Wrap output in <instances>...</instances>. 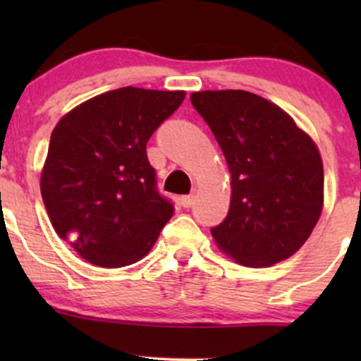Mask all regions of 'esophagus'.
Wrapping results in <instances>:
<instances>
[{
	"instance_id": "obj_1",
	"label": "esophagus",
	"mask_w": 361,
	"mask_h": 361,
	"mask_svg": "<svg viewBox=\"0 0 361 361\" xmlns=\"http://www.w3.org/2000/svg\"><path fill=\"white\" fill-rule=\"evenodd\" d=\"M194 195H183V197L180 199V204L183 207H192V204H194Z\"/></svg>"
}]
</instances>
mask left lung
Segmentation results:
<instances>
[{
	"instance_id": "left-lung-1",
	"label": "left lung",
	"mask_w": 361,
	"mask_h": 361,
	"mask_svg": "<svg viewBox=\"0 0 361 361\" xmlns=\"http://www.w3.org/2000/svg\"><path fill=\"white\" fill-rule=\"evenodd\" d=\"M190 101L231 171L216 246L246 267H271L304 246L323 211V160L314 140L278 104L246 90H201Z\"/></svg>"
}]
</instances>
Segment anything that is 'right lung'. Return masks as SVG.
I'll return each instance as SVG.
<instances>
[{"mask_svg":"<svg viewBox=\"0 0 361 361\" xmlns=\"http://www.w3.org/2000/svg\"><path fill=\"white\" fill-rule=\"evenodd\" d=\"M185 90L122 87L68 111L54 127L39 188L59 238L89 264L116 269L154 248L173 204L155 190L147 143Z\"/></svg>","mask_w":361,"mask_h":361,"instance_id":"right-lung-1","label":"right lung"}]
</instances>
